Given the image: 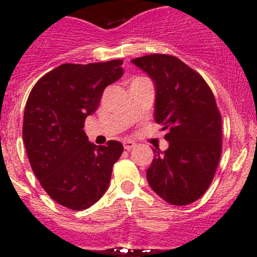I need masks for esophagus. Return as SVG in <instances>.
<instances>
[{"label": "esophagus", "instance_id": "obj_1", "mask_svg": "<svg viewBox=\"0 0 257 257\" xmlns=\"http://www.w3.org/2000/svg\"><path fill=\"white\" fill-rule=\"evenodd\" d=\"M123 145H124V149L131 150V149H133L134 147H136V143H134V142H132V141H124Z\"/></svg>", "mask_w": 257, "mask_h": 257}]
</instances>
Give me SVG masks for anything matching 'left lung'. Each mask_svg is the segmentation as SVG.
<instances>
[{"label": "left lung", "instance_id": "obj_1", "mask_svg": "<svg viewBox=\"0 0 257 257\" xmlns=\"http://www.w3.org/2000/svg\"><path fill=\"white\" fill-rule=\"evenodd\" d=\"M155 85L154 118L167 129L169 148L153 149L147 170L150 188L172 205H188L204 195L221 157V115L203 77L169 54L132 59Z\"/></svg>", "mask_w": 257, "mask_h": 257}]
</instances>
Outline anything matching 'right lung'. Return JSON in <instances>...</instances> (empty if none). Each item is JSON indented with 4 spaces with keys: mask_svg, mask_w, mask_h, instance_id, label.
Instances as JSON below:
<instances>
[{
    "mask_svg": "<svg viewBox=\"0 0 257 257\" xmlns=\"http://www.w3.org/2000/svg\"><path fill=\"white\" fill-rule=\"evenodd\" d=\"M121 64H61L28 95L22 131L28 160L46 193L68 209L84 210L102 198L123 153L119 142L95 145L83 131L105 87L123 76Z\"/></svg>",
    "mask_w": 257,
    "mask_h": 257,
    "instance_id": "right-lung-1",
    "label": "right lung"
}]
</instances>
